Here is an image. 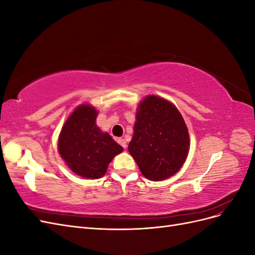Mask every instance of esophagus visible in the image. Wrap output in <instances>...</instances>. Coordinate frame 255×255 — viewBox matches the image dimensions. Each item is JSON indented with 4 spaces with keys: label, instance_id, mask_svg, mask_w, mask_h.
Here are the masks:
<instances>
[{
    "label": "esophagus",
    "instance_id": "34e87169",
    "mask_svg": "<svg viewBox=\"0 0 255 255\" xmlns=\"http://www.w3.org/2000/svg\"><path fill=\"white\" fill-rule=\"evenodd\" d=\"M118 143L122 146V148L127 149L128 143H127V140H126V139H123V138H119V139H118Z\"/></svg>",
    "mask_w": 255,
    "mask_h": 255
}]
</instances>
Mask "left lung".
I'll return each mask as SVG.
<instances>
[{"label": "left lung", "instance_id": "left-lung-1", "mask_svg": "<svg viewBox=\"0 0 255 255\" xmlns=\"http://www.w3.org/2000/svg\"><path fill=\"white\" fill-rule=\"evenodd\" d=\"M188 150V129L176 107L161 98L146 97L138 107L128 144L141 173L151 181L166 180L180 170Z\"/></svg>", "mask_w": 255, "mask_h": 255}]
</instances>
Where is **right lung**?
<instances>
[{
    "label": "right lung",
    "mask_w": 255,
    "mask_h": 255,
    "mask_svg": "<svg viewBox=\"0 0 255 255\" xmlns=\"http://www.w3.org/2000/svg\"><path fill=\"white\" fill-rule=\"evenodd\" d=\"M97 115L90 105L78 107L61 128L58 140L59 154L69 168L86 179L103 176L107 165L123 150L97 127Z\"/></svg>",
    "instance_id": "obj_1"
}]
</instances>
